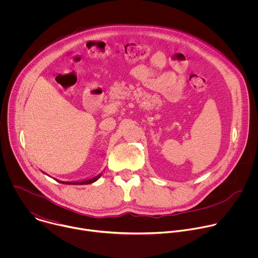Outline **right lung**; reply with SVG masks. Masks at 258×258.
Wrapping results in <instances>:
<instances>
[{"mask_svg":"<svg viewBox=\"0 0 258 258\" xmlns=\"http://www.w3.org/2000/svg\"><path fill=\"white\" fill-rule=\"evenodd\" d=\"M44 172V171H43ZM45 173V172H44ZM47 174V173H46ZM102 175V172L96 174L95 176L93 177H90V178H87V179H83V180H77V181H63V180H59V179H56L57 181L59 182H62V183H67V185H89V183H92V182H95L96 180H98L100 178V176Z\"/></svg>","mask_w":258,"mask_h":258,"instance_id":"add662e5","label":"right lung"}]
</instances>
